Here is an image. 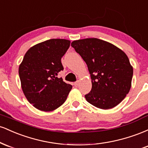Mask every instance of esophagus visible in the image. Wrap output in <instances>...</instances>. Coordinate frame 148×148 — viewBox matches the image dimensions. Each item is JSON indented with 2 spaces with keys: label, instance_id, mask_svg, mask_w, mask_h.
<instances>
[{
  "label": "esophagus",
  "instance_id": "34e87169",
  "mask_svg": "<svg viewBox=\"0 0 148 148\" xmlns=\"http://www.w3.org/2000/svg\"><path fill=\"white\" fill-rule=\"evenodd\" d=\"M79 81H76V82H75L74 84V86H76V87H77V86H79Z\"/></svg>",
  "mask_w": 148,
  "mask_h": 148
}]
</instances>
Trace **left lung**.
I'll return each mask as SVG.
<instances>
[{"label":"left lung","mask_w":148,"mask_h":148,"mask_svg":"<svg viewBox=\"0 0 148 148\" xmlns=\"http://www.w3.org/2000/svg\"><path fill=\"white\" fill-rule=\"evenodd\" d=\"M71 46L82 57L92 79V89L85 95L88 102L101 109L116 106L132 86L133 67L125 52L97 38L74 40Z\"/></svg>","instance_id":"1"}]
</instances>
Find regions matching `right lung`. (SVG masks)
Wrapping results in <instances>:
<instances>
[{
  "instance_id": "right-lung-1",
  "label": "right lung",
  "mask_w": 148,
  "mask_h": 148,
  "mask_svg": "<svg viewBox=\"0 0 148 148\" xmlns=\"http://www.w3.org/2000/svg\"><path fill=\"white\" fill-rule=\"evenodd\" d=\"M70 46L64 39H51L33 46L18 67L21 86L27 100L37 109L49 112L67 99L72 85L58 77L63 69L61 58Z\"/></svg>"
}]
</instances>
